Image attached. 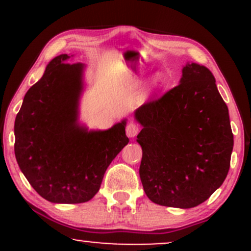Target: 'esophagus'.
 <instances>
[{
    "mask_svg": "<svg viewBox=\"0 0 251 251\" xmlns=\"http://www.w3.org/2000/svg\"><path fill=\"white\" fill-rule=\"evenodd\" d=\"M139 129L140 128H139V126H138V124L131 122L127 124V126H126V134H127L129 138H133L138 134Z\"/></svg>",
    "mask_w": 251,
    "mask_h": 251,
    "instance_id": "esophagus-1",
    "label": "esophagus"
}]
</instances>
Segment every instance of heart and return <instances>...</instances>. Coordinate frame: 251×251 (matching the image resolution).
I'll list each match as a JSON object with an SVG mask.
<instances>
[{
    "mask_svg": "<svg viewBox=\"0 0 251 251\" xmlns=\"http://www.w3.org/2000/svg\"><path fill=\"white\" fill-rule=\"evenodd\" d=\"M154 82H155V85H158V86L162 85V83H163V76L162 75H155Z\"/></svg>",
    "mask_w": 251,
    "mask_h": 251,
    "instance_id": "heart-1",
    "label": "heart"
}]
</instances>
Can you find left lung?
I'll return each mask as SVG.
<instances>
[{"mask_svg":"<svg viewBox=\"0 0 251 251\" xmlns=\"http://www.w3.org/2000/svg\"><path fill=\"white\" fill-rule=\"evenodd\" d=\"M143 125L139 175L153 203L189 209L205 201L226 179L234 135L212 73L188 63L180 83L135 111Z\"/></svg>","mask_w":251,"mask_h":251,"instance_id":"8db88e82","label":"left lung"}]
</instances>
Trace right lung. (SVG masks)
<instances>
[{
	"instance_id": "1",
	"label": "right lung",
	"mask_w": 251,
	"mask_h": 251,
	"mask_svg": "<svg viewBox=\"0 0 251 251\" xmlns=\"http://www.w3.org/2000/svg\"><path fill=\"white\" fill-rule=\"evenodd\" d=\"M54 57L28 89L15 119V157L34 190L51 203L87 201L106 169L127 145L125 122L88 132L76 124L83 65Z\"/></svg>"
}]
</instances>
